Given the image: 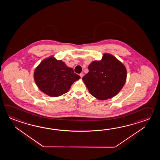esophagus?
Returning <instances> with one entry per match:
<instances>
[{
	"label": "esophagus",
	"mask_w": 160,
	"mask_h": 160,
	"mask_svg": "<svg viewBox=\"0 0 160 160\" xmlns=\"http://www.w3.org/2000/svg\"><path fill=\"white\" fill-rule=\"evenodd\" d=\"M79 75H80V77H81V78H82V77H83V75H84V74H83V73H81V74H79Z\"/></svg>",
	"instance_id": "esophagus-1"
}]
</instances>
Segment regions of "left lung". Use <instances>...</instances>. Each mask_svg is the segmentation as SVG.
Masks as SVG:
<instances>
[{
    "label": "left lung",
    "mask_w": 160,
    "mask_h": 160,
    "mask_svg": "<svg viewBox=\"0 0 160 160\" xmlns=\"http://www.w3.org/2000/svg\"><path fill=\"white\" fill-rule=\"evenodd\" d=\"M88 68L82 80L90 94L99 100L116 96L126 82L125 65L110 54H103L101 61L92 62Z\"/></svg>",
    "instance_id": "obj_1"
}]
</instances>
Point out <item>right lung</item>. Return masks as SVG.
Here are the masks:
<instances>
[{
	"instance_id": "right-lung-1",
	"label": "right lung",
	"mask_w": 160,
	"mask_h": 160,
	"mask_svg": "<svg viewBox=\"0 0 160 160\" xmlns=\"http://www.w3.org/2000/svg\"><path fill=\"white\" fill-rule=\"evenodd\" d=\"M81 78L62 60L54 55L44 59L35 68L34 79L38 88L45 94L57 97L68 92L74 82Z\"/></svg>"
}]
</instances>
